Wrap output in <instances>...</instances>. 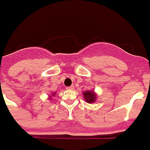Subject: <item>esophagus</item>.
Listing matches in <instances>:
<instances>
[{
    "label": "esophagus",
    "mask_w": 150,
    "mask_h": 150,
    "mask_svg": "<svg viewBox=\"0 0 150 150\" xmlns=\"http://www.w3.org/2000/svg\"><path fill=\"white\" fill-rule=\"evenodd\" d=\"M66 89H68V90H73V89H74V86H69V87L66 88Z\"/></svg>",
    "instance_id": "1"
}]
</instances>
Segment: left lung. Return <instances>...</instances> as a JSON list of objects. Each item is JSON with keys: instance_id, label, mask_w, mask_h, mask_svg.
I'll return each mask as SVG.
<instances>
[{"instance_id": "8db88e82", "label": "left lung", "mask_w": 150, "mask_h": 150, "mask_svg": "<svg viewBox=\"0 0 150 150\" xmlns=\"http://www.w3.org/2000/svg\"><path fill=\"white\" fill-rule=\"evenodd\" d=\"M83 98L88 103H94L97 98V95L93 90H88L83 92Z\"/></svg>"}]
</instances>
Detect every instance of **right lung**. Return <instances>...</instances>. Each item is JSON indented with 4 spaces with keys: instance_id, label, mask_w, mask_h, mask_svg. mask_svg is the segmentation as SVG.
<instances>
[{
    "instance_id": "obj_1",
    "label": "right lung",
    "mask_w": 150,
    "mask_h": 150,
    "mask_svg": "<svg viewBox=\"0 0 150 150\" xmlns=\"http://www.w3.org/2000/svg\"><path fill=\"white\" fill-rule=\"evenodd\" d=\"M55 94H56V92H53V93H51V94H50L51 96H49V95H48V96H49V98H49V99H50V98L52 99V97H53V96H54V95H55Z\"/></svg>"
}]
</instances>
